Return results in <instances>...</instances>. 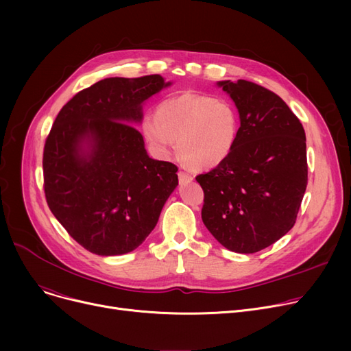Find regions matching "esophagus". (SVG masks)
I'll list each match as a JSON object with an SVG mask.
<instances>
[{
	"mask_svg": "<svg viewBox=\"0 0 351 351\" xmlns=\"http://www.w3.org/2000/svg\"><path fill=\"white\" fill-rule=\"evenodd\" d=\"M178 176H179V182L180 183H189V182H192L193 180V176L191 175V173H188V172H179L178 173Z\"/></svg>",
	"mask_w": 351,
	"mask_h": 351,
	"instance_id": "34e87169",
	"label": "esophagus"
}]
</instances>
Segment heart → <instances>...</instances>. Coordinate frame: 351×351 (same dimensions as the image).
Instances as JSON below:
<instances>
[{
  "label": "heart",
  "instance_id": "heart-1",
  "mask_svg": "<svg viewBox=\"0 0 351 351\" xmlns=\"http://www.w3.org/2000/svg\"><path fill=\"white\" fill-rule=\"evenodd\" d=\"M239 114L226 99L185 94L163 99L156 114L142 118L141 129L158 158H169L175 139L182 159L199 169L216 168L232 154L239 134Z\"/></svg>",
  "mask_w": 351,
  "mask_h": 351
}]
</instances>
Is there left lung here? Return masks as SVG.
<instances>
[{"label": "left lung", "mask_w": 351, "mask_h": 351, "mask_svg": "<svg viewBox=\"0 0 351 351\" xmlns=\"http://www.w3.org/2000/svg\"><path fill=\"white\" fill-rule=\"evenodd\" d=\"M241 118L229 158L196 176L205 199L202 220L236 253L259 252L296 223L307 186L306 134L274 92L245 81H219Z\"/></svg>", "instance_id": "1"}]
</instances>
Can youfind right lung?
Here are the masks:
<instances>
[{
	"instance_id": "1",
	"label": "right lung",
	"mask_w": 351,
	"mask_h": 351,
	"mask_svg": "<svg viewBox=\"0 0 351 351\" xmlns=\"http://www.w3.org/2000/svg\"><path fill=\"white\" fill-rule=\"evenodd\" d=\"M171 82L105 78L68 101L44 146L47 204L69 236L99 256L136 249L178 186V168L147 156L134 123Z\"/></svg>"
}]
</instances>
